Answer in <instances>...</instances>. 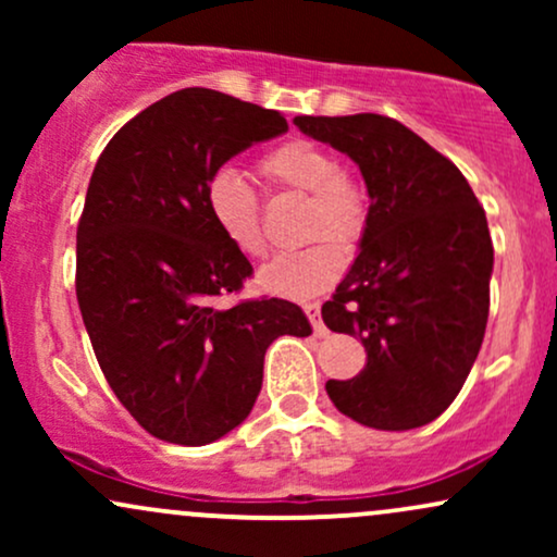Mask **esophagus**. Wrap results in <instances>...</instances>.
Returning <instances> with one entry per match:
<instances>
[{"instance_id":"1","label":"esophagus","mask_w":557,"mask_h":557,"mask_svg":"<svg viewBox=\"0 0 557 557\" xmlns=\"http://www.w3.org/2000/svg\"><path fill=\"white\" fill-rule=\"evenodd\" d=\"M304 311H306V317H309L311 327H314V335H317V337L327 335V327H324L322 314H319V304H306Z\"/></svg>"}]
</instances>
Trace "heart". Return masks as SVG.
<instances>
[{"instance_id": "heart-1", "label": "heart", "mask_w": 557, "mask_h": 557, "mask_svg": "<svg viewBox=\"0 0 557 557\" xmlns=\"http://www.w3.org/2000/svg\"><path fill=\"white\" fill-rule=\"evenodd\" d=\"M259 172L277 188L309 194L306 238H332L341 246H350L361 238L367 227V194L350 172L337 168V159L330 149L304 138L285 140L259 159ZM203 207L235 251L246 257L264 253L259 196L243 181L238 170L222 168L209 177L203 188ZM341 270V251L330 240H319L300 251L277 253L259 272V283L277 296L309 298L335 283Z\"/></svg>"}]
</instances>
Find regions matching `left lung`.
<instances>
[{
    "instance_id": "left-lung-1",
    "label": "left lung",
    "mask_w": 557,
    "mask_h": 557,
    "mask_svg": "<svg viewBox=\"0 0 557 557\" xmlns=\"http://www.w3.org/2000/svg\"><path fill=\"white\" fill-rule=\"evenodd\" d=\"M293 123L354 159L372 198L359 257L322 306L332 332L361 337L367 367L330 380V400L374 430L430 424L461 393L484 341L495 261L484 209L461 170L398 120Z\"/></svg>"
}]
</instances>
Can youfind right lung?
I'll return each mask as SVG.
<instances>
[{
	"label": "right lung",
	"mask_w": 557,
	"mask_h": 557,
	"mask_svg": "<svg viewBox=\"0 0 557 557\" xmlns=\"http://www.w3.org/2000/svg\"><path fill=\"white\" fill-rule=\"evenodd\" d=\"M285 131L280 112L183 88L120 127L96 162L75 293L112 393L159 440L225 437L257 403L272 341L311 335L290 300L214 306L253 270L209 220L203 188L227 159Z\"/></svg>",
	"instance_id": "add662e5"
}]
</instances>
